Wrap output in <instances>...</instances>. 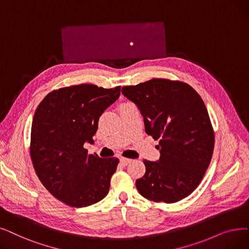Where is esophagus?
Here are the masks:
<instances>
[{
	"label": "esophagus",
	"mask_w": 249,
	"mask_h": 249,
	"mask_svg": "<svg viewBox=\"0 0 249 249\" xmlns=\"http://www.w3.org/2000/svg\"><path fill=\"white\" fill-rule=\"evenodd\" d=\"M132 161L131 159H127V158H121L120 159V163L123 165V166H127L128 164H130Z\"/></svg>",
	"instance_id": "esophagus-1"
}]
</instances>
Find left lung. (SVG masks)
Masks as SVG:
<instances>
[{
    "instance_id": "1",
    "label": "left lung",
    "mask_w": 249,
    "mask_h": 249,
    "mask_svg": "<svg viewBox=\"0 0 249 249\" xmlns=\"http://www.w3.org/2000/svg\"><path fill=\"white\" fill-rule=\"evenodd\" d=\"M144 119L145 132L158 140L159 161L143 160L145 174L136 188L151 201L177 202L199 185L211 163L214 132L207 107L191 86L179 80L153 78L123 86Z\"/></svg>"
}]
</instances>
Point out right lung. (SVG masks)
I'll use <instances>...</instances> for the list:
<instances>
[{"label":"right lung","mask_w":249,"mask_h":249,"mask_svg":"<svg viewBox=\"0 0 249 249\" xmlns=\"http://www.w3.org/2000/svg\"><path fill=\"white\" fill-rule=\"evenodd\" d=\"M120 95L114 89L82 83L48 93L36 107L31 125L30 158L47 190L72 208L102 200L110 189L117 158L88 155L99 119Z\"/></svg>","instance_id":"add662e5"}]
</instances>
